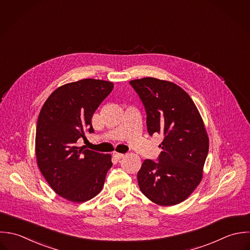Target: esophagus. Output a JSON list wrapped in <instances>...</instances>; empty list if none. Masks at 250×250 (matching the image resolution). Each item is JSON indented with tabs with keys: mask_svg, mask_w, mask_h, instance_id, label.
<instances>
[{
	"mask_svg": "<svg viewBox=\"0 0 250 250\" xmlns=\"http://www.w3.org/2000/svg\"><path fill=\"white\" fill-rule=\"evenodd\" d=\"M113 156L116 158V159H122L125 155L124 154H122V153H119V152H113Z\"/></svg>",
	"mask_w": 250,
	"mask_h": 250,
	"instance_id": "obj_1",
	"label": "esophagus"
}]
</instances>
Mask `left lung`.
I'll list each match as a JSON object with an SVG mask.
<instances>
[{
	"label": "left lung",
	"instance_id": "left-lung-1",
	"mask_svg": "<svg viewBox=\"0 0 250 250\" xmlns=\"http://www.w3.org/2000/svg\"><path fill=\"white\" fill-rule=\"evenodd\" d=\"M146 111L149 135L164 137L158 161L146 159L138 172L141 191L169 207L186 200L203 178L209 140L191 97L178 85L155 78L131 81Z\"/></svg>",
	"mask_w": 250,
	"mask_h": 250
}]
</instances>
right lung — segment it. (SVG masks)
<instances>
[{
	"label": "right lung",
	"instance_id": "obj_1",
	"mask_svg": "<svg viewBox=\"0 0 250 250\" xmlns=\"http://www.w3.org/2000/svg\"><path fill=\"white\" fill-rule=\"evenodd\" d=\"M112 89V83L94 79L64 84L50 94L39 114L37 164L53 191L70 202L97 196L112 166L110 154L76 145L85 132H94L92 116Z\"/></svg>",
	"mask_w": 250,
	"mask_h": 250
}]
</instances>
